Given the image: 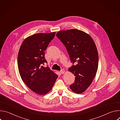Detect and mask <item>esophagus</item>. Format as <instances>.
<instances>
[{"label": "esophagus", "mask_w": 120, "mask_h": 120, "mask_svg": "<svg viewBox=\"0 0 120 120\" xmlns=\"http://www.w3.org/2000/svg\"><path fill=\"white\" fill-rule=\"evenodd\" d=\"M60 73L61 74H64V73H65V71L64 69H62L60 71Z\"/></svg>", "instance_id": "esophagus-1"}]
</instances>
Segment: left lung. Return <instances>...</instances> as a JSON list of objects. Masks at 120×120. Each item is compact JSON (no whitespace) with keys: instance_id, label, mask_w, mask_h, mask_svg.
<instances>
[{"instance_id":"obj_1","label":"left lung","mask_w":120,"mask_h":120,"mask_svg":"<svg viewBox=\"0 0 120 120\" xmlns=\"http://www.w3.org/2000/svg\"><path fill=\"white\" fill-rule=\"evenodd\" d=\"M56 37L64 45L73 65L68 70L75 76L70 89L76 94L86 90L95 77L98 66L96 45L88 34L76 29L61 31Z\"/></svg>"}]
</instances>
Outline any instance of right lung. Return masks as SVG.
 <instances>
[{"instance_id":"right-lung-1","label":"right lung","mask_w":120,"mask_h":120,"mask_svg":"<svg viewBox=\"0 0 120 120\" xmlns=\"http://www.w3.org/2000/svg\"><path fill=\"white\" fill-rule=\"evenodd\" d=\"M56 32L38 33L26 38L19 49L18 64L23 81L32 91L44 95L52 89L58 75L48 67L45 51Z\"/></svg>"}]
</instances>
